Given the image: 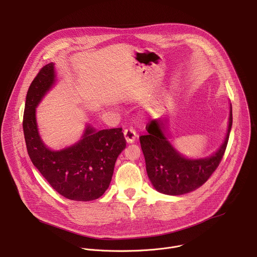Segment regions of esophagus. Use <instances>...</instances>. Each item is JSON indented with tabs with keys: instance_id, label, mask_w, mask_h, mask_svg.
<instances>
[{
	"instance_id": "obj_1",
	"label": "esophagus",
	"mask_w": 257,
	"mask_h": 257,
	"mask_svg": "<svg viewBox=\"0 0 257 257\" xmlns=\"http://www.w3.org/2000/svg\"><path fill=\"white\" fill-rule=\"evenodd\" d=\"M124 135H125V138H126V141L128 143H132L134 142V140L136 139L137 137V133L136 131L133 129V128H127L124 130Z\"/></svg>"
}]
</instances>
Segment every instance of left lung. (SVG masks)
Segmentation results:
<instances>
[{
    "label": "left lung",
    "instance_id": "obj_1",
    "mask_svg": "<svg viewBox=\"0 0 257 257\" xmlns=\"http://www.w3.org/2000/svg\"><path fill=\"white\" fill-rule=\"evenodd\" d=\"M232 122L231 105L228 133L219 150L207 159L188 160L180 156L165 137L163 121H150L145 127L148 133L141 135L139 139L146 172L154 187L164 194L181 195L204 184L225 155Z\"/></svg>",
    "mask_w": 257,
    "mask_h": 257
}]
</instances>
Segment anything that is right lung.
I'll use <instances>...</instances> for the list:
<instances>
[{
  "instance_id": "add662e5",
  "label": "right lung",
  "mask_w": 257,
  "mask_h": 257,
  "mask_svg": "<svg viewBox=\"0 0 257 257\" xmlns=\"http://www.w3.org/2000/svg\"><path fill=\"white\" fill-rule=\"evenodd\" d=\"M54 81V64L50 63L28 88L22 122L28 156L62 196L76 201L97 199L108 188L116 160L126 146L122 128L94 131L88 126L78 143L58 152L49 150L39 135L35 107Z\"/></svg>"
}]
</instances>
